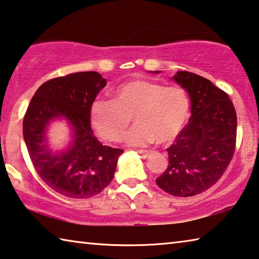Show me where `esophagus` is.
<instances>
[{"mask_svg":"<svg viewBox=\"0 0 259 259\" xmlns=\"http://www.w3.org/2000/svg\"><path fill=\"white\" fill-rule=\"evenodd\" d=\"M138 153L142 156H144V157H147V156H150V154H151V151H146V150H139L138 151Z\"/></svg>","mask_w":259,"mask_h":259,"instance_id":"34e87169","label":"esophagus"}]
</instances>
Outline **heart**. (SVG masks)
<instances>
[{
	"instance_id": "1",
	"label": "heart",
	"mask_w": 259,
	"mask_h": 259,
	"mask_svg": "<svg viewBox=\"0 0 259 259\" xmlns=\"http://www.w3.org/2000/svg\"><path fill=\"white\" fill-rule=\"evenodd\" d=\"M90 116L96 133L105 140L119 142L123 138L133 117L137 125L125 137L126 145L168 144L186 124L190 99L181 87L136 78L117 87L113 100L94 102Z\"/></svg>"
}]
</instances>
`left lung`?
<instances>
[{"instance_id": "1", "label": "left lung", "mask_w": 259, "mask_h": 259, "mask_svg": "<svg viewBox=\"0 0 259 259\" xmlns=\"http://www.w3.org/2000/svg\"><path fill=\"white\" fill-rule=\"evenodd\" d=\"M171 78L187 91L191 117L166 148L169 165L155 182L169 194L186 198L207 191L225 172L235 150L236 113L229 96L207 78L182 71Z\"/></svg>"}]
</instances>
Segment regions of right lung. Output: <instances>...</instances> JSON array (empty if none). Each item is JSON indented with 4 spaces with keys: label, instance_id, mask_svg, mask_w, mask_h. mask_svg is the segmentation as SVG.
Returning <instances> with one entry per match:
<instances>
[{
    "label": "right lung",
    "instance_id": "right-lung-1",
    "mask_svg": "<svg viewBox=\"0 0 259 259\" xmlns=\"http://www.w3.org/2000/svg\"><path fill=\"white\" fill-rule=\"evenodd\" d=\"M97 72H78L52 78L38 88L23 121L30 160L48 186L67 198L88 199L112 182L123 150L103 145L90 123L91 106L106 85ZM66 120L71 130L68 146L60 151L47 140L50 124Z\"/></svg>",
    "mask_w": 259,
    "mask_h": 259
}]
</instances>
